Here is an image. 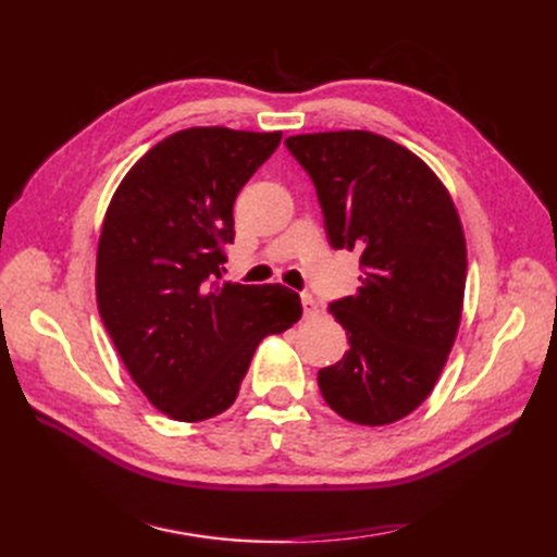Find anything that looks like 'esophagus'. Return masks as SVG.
Masks as SVG:
<instances>
[{"instance_id": "esophagus-1", "label": "esophagus", "mask_w": 557, "mask_h": 557, "mask_svg": "<svg viewBox=\"0 0 557 557\" xmlns=\"http://www.w3.org/2000/svg\"><path fill=\"white\" fill-rule=\"evenodd\" d=\"M301 306H304V318L318 315V304H315L311 294H301Z\"/></svg>"}]
</instances>
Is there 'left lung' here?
Here are the masks:
<instances>
[{
	"label": "left lung",
	"mask_w": 557,
	"mask_h": 557,
	"mask_svg": "<svg viewBox=\"0 0 557 557\" xmlns=\"http://www.w3.org/2000/svg\"><path fill=\"white\" fill-rule=\"evenodd\" d=\"M315 186L330 246L359 253L361 285L330 304L349 351L318 371L342 419L385 425L431 395L455 345L467 244L453 198L429 164L371 132L285 140Z\"/></svg>",
	"instance_id": "1"
}]
</instances>
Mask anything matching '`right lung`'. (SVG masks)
<instances>
[{
    "label": "right lung",
    "mask_w": 557,
    "mask_h": 557,
    "mask_svg": "<svg viewBox=\"0 0 557 557\" xmlns=\"http://www.w3.org/2000/svg\"><path fill=\"white\" fill-rule=\"evenodd\" d=\"M282 134L184 128L122 180L98 244V311L152 405L176 421L218 417L265 335L301 318L297 292L220 282L234 200Z\"/></svg>",
    "instance_id": "obj_1"
}]
</instances>
